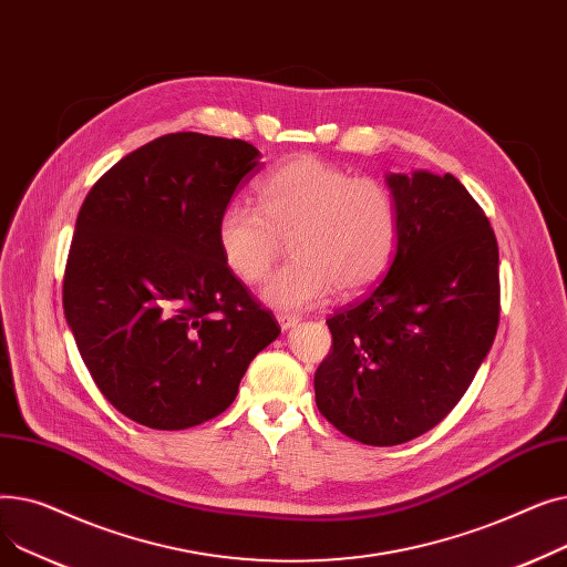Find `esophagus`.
Listing matches in <instances>:
<instances>
[{"label": "esophagus", "mask_w": 567, "mask_h": 567, "mask_svg": "<svg viewBox=\"0 0 567 567\" xmlns=\"http://www.w3.org/2000/svg\"><path fill=\"white\" fill-rule=\"evenodd\" d=\"M299 321H301V317H299V315H287V312H280V315H278V323H280V329H282V331L293 329V326L299 323Z\"/></svg>", "instance_id": "obj_1"}]
</instances>
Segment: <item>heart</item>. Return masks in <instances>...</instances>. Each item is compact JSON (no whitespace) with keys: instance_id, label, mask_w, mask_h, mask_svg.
Instances as JSON below:
<instances>
[{"instance_id":"heart-1","label":"heart","mask_w":567,"mask_h":567,"mask_svg":"<svg viewBox=\"0 0 567 567\" xmlns=\"http://www.w3.org/2000/svg\"><path fill=\"white\" fill-rule=\"evenodd\" d=\"M259 213L229 204L216 241L225 266L244 282H261L291 238L296 259L261 289L278 310H303L338 289L344 296L372 287L391 266L400 212L381 178L315 156H296L268 172L257 188Z\"/></svg>"}]
</instances>
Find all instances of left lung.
<instances>
[{
    "label": "left lung",
    "mask_w": 567,
    "mask_h": 567,
    "mask_svg": "<svg viewBox=\"0 0 567 567\" xmlns=\"http://www.w3.org/2000/svg\"><path fill=\"white\" fill-rule=\"evenodd\" d=\"M400 236L385 278L326 319L317 368L321 415L365 445H398L462 400L498 329V246L483 208L453 174H389Z\"/></svg>",
    "instance_id": "8db88e82"
}]
</instances>
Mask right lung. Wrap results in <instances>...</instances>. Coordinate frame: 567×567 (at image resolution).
Wrapping results in <instances>:
<instances>
[{
  "label": "right lung",
  "instance_id": "obj_1",
  "mask_svg": "<svg viewBox=\"0 0 567 567\" xmlns=\"http://www.w3.org/2000/svg\"><path fill=\"white\" fill-rule=\"evenodd\" d=\"M244 140L169 133L89 190L64 276V315L105 400L152 430L220 415L280 336L223 261L218 218L259 172Z\"/></svg>",
  "mask_w": 567,
  "mask_h": 567
}]
</instances>
